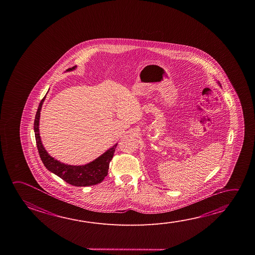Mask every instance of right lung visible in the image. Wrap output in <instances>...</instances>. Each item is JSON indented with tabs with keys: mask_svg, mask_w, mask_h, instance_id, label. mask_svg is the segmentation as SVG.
Listing matches in <instances>:
<instances>
[{
	"mask_svg": "<svg viewBox=\"0 0 255 255\" xmlns=\"http://www.w3.org/2000/svg\"><path fill=\"white\" fill-rule=\"evenodd\" d=\"M74 68L75 67L69 68L68 70H71ZM44 99L45 97L42 99L39 104L34 124L36 146L44 166L49 171L59 176V178H61L67 183L71 184L75 187H88V186H93V185L101 183V181L104 180L105 177L108 175L109 163L113 158L114 153L116 150L117 144L101 155L100 157H98L96 160L85 165L74 166V165H68V164L60 163L59 161L55 160L44 149L41 141L40 134H39L38 126H39V119H40V111L42 109Z\"/></svg>",
	"mask_w": 255,
	"mask_h": 255,
	"instance_id": "obj_1",
	"label": "right lung"
}]
</instances>
